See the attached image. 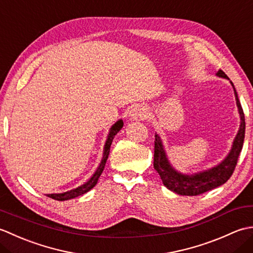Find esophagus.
Instances as JSON below:
<instances>
[{
    "label": "esophagus",
    "mask_w": 253,
    "mask_h": 253,
    "mask_svg": "<svg viewBox=\"0 0 253 253\" xmlns=\"http://www.w3.org/2000/svg\"><path fill=\"white\" fill-rule=\"evenodd\" d=\"M147 111L143 106L140 105H136L131 107V110L129 111V118L132 121L135 120H143V118L147 117Z\"/></svg>",
    "instance_id": "esophagus-1"
}]
</instances>
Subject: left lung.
Wrapping results in <instances>:
<instances>
[{
	"label": "left lung",
	"instance_id": "left-lung-1",
	"mask_svg": "<svg viewBox=\"0 0 253 253\" xmlns=\"http://www.w3.org/2000/svg\"><path fill=\"white\" fill-rule=\"evenodd\" d=\"M217 77L228 79L227 75L223 71H219L216 73ZM230 84L233 85L236 104L238 107V113L240 116V125L239 130L236 135L232 149H230L227 157L225 158L221 163L213 166V168L198 171V173L188 175L182 174L180 171L176 170L171 164L169 163L168 155L163 146L162 139L155 133V140H154V162L153 166L155 170L158 171L161 179L163 181V185L169 189L170 191H174L177 195L181 196H198L210 191L225 184L233 175L234 169L237 165L238 157L241 152V149L244 146V139H245V130H246V123H245V114L243 111V107L238 99L237 91H236L234 84L230 82Z\"/></svg>",
	"mask_w": 253,
	"mask_h": 253
}]
</instances>
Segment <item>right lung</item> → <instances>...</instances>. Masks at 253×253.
I'll return each mask as SVG.
<instances>
[{"label": "right lung", "instance_id": "right-lung-1", "mask_svg": "<svg viewBox=\"0 0 253 253\" xmlns=\"http://www.w3.org/2000/svg\"><path fill=\"white\" fill-rule=\"evenodd\" d=\"M123 126H124L123 120H118L114 124V125L111 127L109 135H107V138H106L105 144H104L103 157H102V160L98 166V169H96V170L94 171V174L90 177L89 180L85 181L84 185L75 188V189L68 190L66 192H63V193H51V195H47V197L54 199V200H57V201H65V200H69V199H74V198H77L79 196H83L85 192H88L89 190L92 189V188L96 185V182H98V180H99V177L101 176L102 171H103V169H104L105 163H106L107 158H109V154H110V149H111V144H112L113 139H114L116 133L122 129Z\"/></svg>", "mask_w": 253, "mask_h": 253}]
</instances>
